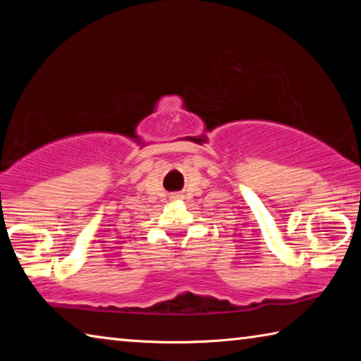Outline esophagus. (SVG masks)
Listing matches in <instances>:
<instances>
[{
    "label": "esophagus",
    "instance_id": "34e87169",
    "mask_svg": "<svg viewBox=\"0 0 361 361\" xmlns=\"http://www.w3.org/2000/svg\"><path fill=\"white\" fill-rule=\"evenodd\" d=\"M172 199H173V200H178V199H181V195H180V194H173Z\"/></svg>",
    "mask_w": 361,
    "mask_h": 361
}]
</instances>
